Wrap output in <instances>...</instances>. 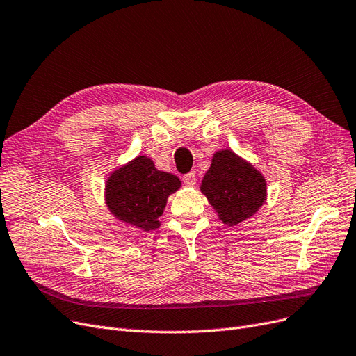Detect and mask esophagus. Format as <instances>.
Returning a JSON list of instances; mask_svg holds the SVG:
<instances>
[{
  "mask_svg": "<svg viewBox=\"0 0 356 356\" xmlns=\"http://www.w3.org/2000/svg\"><path fill=\"white\" fill-rule=\"evenodd\" d=\"M182 181H184V184H187V186H190V187H193V186H195V181H197V178H195V172H188V174H186L182 177Z\"/></svg>",
  "mask_w": 356,
  "mask_h": 356,
  "instance_id": "esophagus-1",
  "label": "esophagus"
}]
</instances>
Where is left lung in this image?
I'll return each instance as SVG.
<instances>
[{
	"instance_id": "left-lung-1",
	"label": "left lung",
	"mask_w": 356,
	"mask_h": 356,
	"mask_svg": "<svg viewBox=\"0 0 356 356\" xmlns=\"http://www.w3.org/2000/svg\"><path fill=\"white\" fill-rule=\"evenodd\" d=\"M200 188L229 227L250 218L266 197L264 177L231 150L215 153Z\"/></svg>"
}]
</instances>
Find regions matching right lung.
<instances>
[{"instance_id":"obj_1","label":"right lung","mask_w":356,"mask_h":356,"mask_svg":"<svg viewBox=\"0 0 356 356\" xmlns=\"http://www.w3.org/2000/svg\"><path fill=\"white\" fill-rule=\"evenodd\" d=\"M179 186L175 175L161 172L149 157L138 156L108 178L106 200L115 216L149 231L159 227L168 195Z\"/></svg>"}]
</instances>
